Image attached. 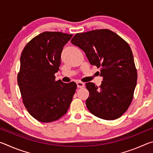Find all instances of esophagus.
Wrapping results in <instances>:
<instances>
[{
    "label": "esophagus",
    "mask_w": 153,
    "mask_h": 153,
    "mask_svg": "<svg viewBox=\"0 0 153 153\" xmlns=\"http://www.w3.org/2000/svg\"><path fill=\"white\" fill-rule=\"evenodd\" d=\"M77 88H84V83L82 82H77Z\"/></svg>",
    "instance_id": "1"
}]
</instances>
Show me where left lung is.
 Returning <instances> with one entry per match:
<instances>
[{
    "mask_svg": "<svg viewBox=\"0 0 153 153\" xmlns=\"http://www.w3.org/2000/svg\"><path fill=\"white\" fill-rule=\"evenodd\" d=\"M84 51L92 65L100 68L102 82L98 88L88 82V109L105 120L120 117L132 100L137 83V71L128 43L109 30L79 33L71 40Z\"/></svg>",
    "mask_w": 153,
    "mask_h": 153,
    "instance_id": "left-lung-1",
    "label": "left lung"
}]
</instances>
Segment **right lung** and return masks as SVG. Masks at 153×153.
Here are the masks:
<instances>
[{
	"label": "right lung",
	"instance_id": "obj_1",
	"mask_svg": "<svg viewBox=\"0 0 153 153\" xmlns=\"http://www.w3.org/2000/svg\"><path fill=\"white\" fill-rule=\"evenodd\" d=\"M73 35L45 32L31 40L20 57L17 82L23 102L31 115L43 123L61 118L67 112L77 84L55 81L63 46Z\"/></svg>",
	"mask_w": 153,
	"mask_h": 153
}]
</instances>
